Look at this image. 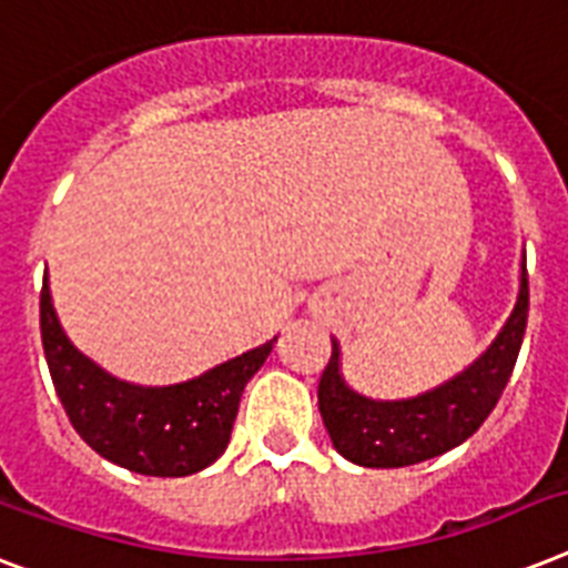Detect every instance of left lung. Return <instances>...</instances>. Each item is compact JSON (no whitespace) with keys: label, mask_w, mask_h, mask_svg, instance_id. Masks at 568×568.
<instances>
[{"label":"left lung","mask_w":568,"mask_h":568,"mask_svg":"<svg viewBox=\"0 0 568 568\" xmlns=\"http://www.w3.org/2000/svg\"><path fill=\"white\" fill-rule=\"evenodd\" d=\"M525 324L528 271L523 260L519 297L490 347L440 388L396 403H379L349 390L341 376L338 344L332 341V358L317 385V408L332 446L358 467L376 469L412 467L460 446L499 403L523 347Z\"/></svg>","instance_id":"left-lung-1"}]
</instances>
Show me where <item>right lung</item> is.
I'll return each instance as SVG.
<instances>
[{
  "mask_svg": "<svg viewBox=\"0 0 568 568\" xmlns=\"http://www.w3.org/2000/svg\"><path fill=\"white\" fill-rule=\"evenodd\" d=\"M40 335L60 405L81 440L101 458L154 478L192 476L221 458L244 385L276 341L247 349L197 379L142 388L113 379L72 347L54 315L49 280L40 292Z\"/></svg>",
  "mask_w": 568,
  "mask_h": 568,
  "instance_id": "1",
  "label": "right lung"
}]
</instances>
